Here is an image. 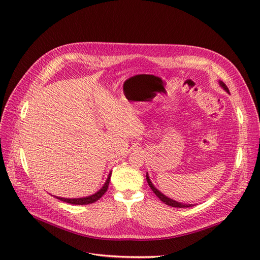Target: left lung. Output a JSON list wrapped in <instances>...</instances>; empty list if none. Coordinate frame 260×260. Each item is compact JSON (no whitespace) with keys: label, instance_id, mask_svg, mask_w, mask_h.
<instances>
[{"label":"left lung","instance_id":"left-lung-1","mask_svg":"<svg viewBox=\"0 0 260 260\" xmlns=\"http://www.w3.org/2000/svg\"><path fill=\"white\" fill-rule=\"evenodd\" d=\"M220 85H221L222 88H223L228 93H230V92H229V89H228V86H226L222 81H220ZM146 181H147V183H148L149 187L152 188V191L155 193V195L157 196V198H158L162 203L166 204V205L171 206V207H179V208H185V207H192V206H194V205H192V204H188V205H186V204L178 203V202H176V201H174V200H171V199L167 198V196H165L164 194H161V193H160L158 190H157V188L152 184L151 180H149V178H148L147 175H146Z\"/></svg>","mask_w":260,"mask_h":260}]
</instances>
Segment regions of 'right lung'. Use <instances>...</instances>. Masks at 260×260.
<instances>
[{"label":"right lung","instance_id":"right-lung-1","mask_svg":"<svg viewBox=\"0 0 260 260\" xmlns=\"http://www.w3.org/2000/svg\"><path fill=\"white\" fill-rule=\"evenodd\" d=\"M111 176H112V174H109L105 184L103 185V187H102L99 192H96L95 194H93L91 196H88V198H82V199H62V198H57V199L59 201H61V202H65V203H68V204H73V205H86V204L95 203V202H98L102 198V196H103L106 193L107 188H108V185H109V180H111ZM55 198H56V196H55Z\"/></svg>","mask_w":260,"mask_h":260}]
</instances>
